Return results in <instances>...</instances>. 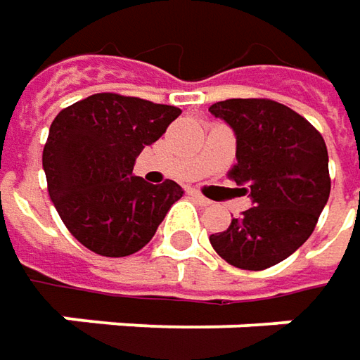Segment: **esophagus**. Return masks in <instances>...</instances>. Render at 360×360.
Wrapping results in <instances>:
<instances>
[{
    "instance_id": "1",
    "label": "esophagus",
    "mask_w": 360,
    "mask_h": 360,
    "mask_svg": "<svg viewBox=\"0 0 360 360\" xmlns=\"http://www.w3.org/2000/svg\"><path fill=\"white\" fill-rule=\"evenodd\" d=\"M188 194H190V196H192L194 200L198 202L200 206H210V204H212V202L208 200V198H204L200 192H196V190H188Z\"/></svg>"
}]
</instances>
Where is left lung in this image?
<instances>
[{"label":"left lung","mask_w":360,"mask_h":360,"mask_svg":"<svg viewBox=\"0 0 360 360\" xmlns=\"http://www.w3.org/2000/svg\"><path fill=\"white\" fill-rule=\"evenodd\" d=\"M236 136L230 178L252 206L232 218L210 244L232 266L264 270L309 240L330 194L328 152L311 122L272 100H226L210 105Z\"/></svg>","instance_id":"1"}]
</instances>
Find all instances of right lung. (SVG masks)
Returning a JSON list of instances; mask_svg holds the SVG:
<instances>
[{
	"label": "right lung",
	"instance_id": "1",
	"mask_svg": "<svg viewBox=\"0 0 360 360\" xmlns=\"http://www.w3.org/2000/svg\"><path fill=\"white\" fill-rule=\"evenodd\" d=\"M182 114L120 94H94L62 110L49 126L44 172L65 229L91 252L130 256L144 248L184 190L148 184L136 158Z\"/></svg>",
	"mask_w": 360,
	"mask_h": 360
}]
</instances>
